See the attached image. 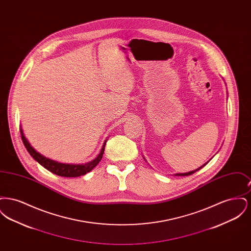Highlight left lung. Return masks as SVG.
I'll return each mask as SVG.
<instances>
[{"label": "left lung", "mask_w": 251, "mask_h": 251, "mask_svg": "<svg viewBox=\"0 0 251 251\" xmlns=\"http://www.w3.org/2000/svg\"><path fill=\"white\" fill-rule=\"evenodd\" d=\"M205 166V165H204ZM204 166L202 167H200V168H198V169H196V170H194V171H191V172H188V173H181V174H177V176H189V175H192L193 173H195L196 171H198V170H200L201 168H202Z\"/></svg>", "instance_id": "8db88e82"}]
</instances>
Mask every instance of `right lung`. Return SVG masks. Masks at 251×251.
Returning a JSON list of instances; mask_svg holds the SVG:
<instances>
[{
  "mask_svg": "<svg viewBox=\"0 0 251 251\" xmlns=\"http://www.w3.org/2000/svg\"><path fill=\"white\" fill-rule=\"evenodd\" d=\"M21 133H22V140L24 142L26 150L28 151L30 155L36 160V162H38L42 167L48 169L49 171H50L51 173L61 176V177H68V178L80 177V176L85 175L89 171H91L101 160L103 151H104V146L106 144V141H105L102 146L100 153L92 162L85 164V165H77V166L76 165H66V164H61V163H57L55 161L50 160L48 158L41 155L40 153L36 152V150L30 145V143L27 141V139L25 138L22 129H21Z\"/></svg>",
  "mask_w": 251,
  "mask_h": 251,
  "instance_id": "add662e5",
  "label": "right lung"
}]
</instances>
